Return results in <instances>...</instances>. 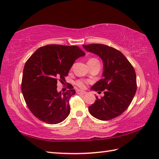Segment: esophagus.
<instances>
[{
	"instance_id": "34e87169",
	"label": "esophagus",
	"mask_w": 159,
	"mask_h": 159,
	"mask_svg": "<svg viewBox=\"0 0 159 159\" xmlns=\"http://www.w3.org/2000/svg\"><path fill=\"white\" fill-rule=\"evenodd\" d=\"M76 93H77V94H86V92L84 91V90H77Z\"/></svg>"
}]
</instances>
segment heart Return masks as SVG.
Here are the masks:
<instances>
[{
	"label": "heart",
	"mask_w": 159,
	"mask_h": 159,
	"mask_svg": "<svg viewBox=\"0 0 159 159\" xmlns=\"http://www.w3.org/2000/svg\"><path fill=\"white\" fill-rule=\"evenodd\" d=\"M97 61V60L96 59V58H90L89 61L88 62H93V61ZM75 84L76 85L78 86V87H80V88H84L85 87V83H84V82L83 80H77V81H76L75 82Z\"/></svg>",
	"instance_id": "b5f03b06"
}]
</instances>
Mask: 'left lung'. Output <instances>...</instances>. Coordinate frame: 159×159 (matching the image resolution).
Listing matches in <instances>:
<instances>
[{"label":"left lung","instance_id":"1","mask_svg":"<svg viewBox=\"0 0 159 159\" xmlns=\"http://www.w3.org/2000/svg\"><path fill=\"white\" fill-rule=\"evenodd\" d=\"M88 52L101 58L103 78L91 87L103 91L104 96L89 106L90 114L101 120H109L121 115L129 107L137 90L136 74L125 56L116 49L103 44L83 45Z\"/></svg>","mask_w":159,"mask_h":159}]
</instances>
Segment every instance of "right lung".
Segmentation results:
<instances>
[{"instance_id": "right-lung-1", "label": "right lung", "mask_w": 159, "mask_h": 159, "mask_svg": "<svg viewBox=\"0 0 159 159\" xmlns=\"http://www.w3.org/2000/svg\"><path fill=\"white\" fill-rule=\"evenodd\" d=\"M86 54L77 46L48 45L41 47L24 65L22 92L28 107L41 121L55 125L70 114L69 101L75 94L73 87L65 93L57 91L76 60Z\"/></svg>"}]
</instances>
